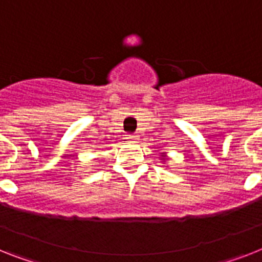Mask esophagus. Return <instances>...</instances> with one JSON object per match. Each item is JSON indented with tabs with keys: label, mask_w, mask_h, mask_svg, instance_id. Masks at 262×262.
Listing matches in <instances>:
<instances>
[{
	"label": "esophagus",
	"mask_w": 262,
	"mask_h": 262,
	"mask_svg": "<svg viewBox=\"0 0 262 262\" xmlns=\"http://www.w3.org/2000/svg\"><path fill=\"white\" fill-rule=\"evenodd\" d=\"M127 140H129V141H137L138 138H137V136L136 135H133V133H129V135H127Z\"/></svg>",
	"instance_id": "34e87169"
}]
</instances>
